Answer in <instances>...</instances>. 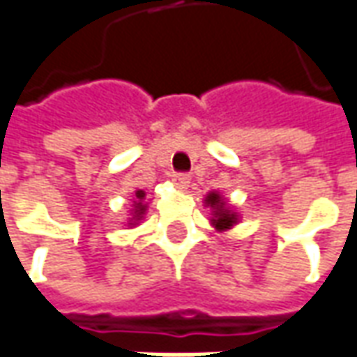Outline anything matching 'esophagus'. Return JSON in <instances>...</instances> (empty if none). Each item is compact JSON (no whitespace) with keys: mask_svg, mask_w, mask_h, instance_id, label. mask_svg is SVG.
Returning <instances> with one entry per match:
<instances>
[{"mask_svg":"<svg viewBox=\"0 0 357 357\" xmlns=\"http://www.w3.org/2000/svg\"><path fill=\"white\" fill-rule=\"evenodd\" d=\"M172 183L179 189V191H183V189L189 188V183H191V178H189L188 174H174L172 176Z\"/></svg>","mask_w":357,"mask_h":357,"instance_id":"34e87169","label":"esophagus"}]
</instances>
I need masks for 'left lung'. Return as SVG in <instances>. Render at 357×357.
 <instances>
[{
    "instance_id": "obj_1",
    "label": "left lung",
    "mask_w": 357,
    "mask_h": 357,
    "mask_svg": "<svg viewBox=\"0 0 357 357\" xmlns=\"http://www.w3.org/2000/svg\"><path fill=\"white\" fill-rule=\"evenodd\" d=\"M203 203H205V207L211 209L209 222L211 227H215V230L225 232L240 222V215L236 213V209L230 207L229 201L222 197L219 191H209L203 199Z\"/></svg>"
}]
</instances>
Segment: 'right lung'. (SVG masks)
I'll return each instance as SVG.
<instances>
[{
    "label": "right lung",
    "instance_id": "add662e5",
    "mask_svg": "<svg viewBox=\"0 0 357 357\" xmlns=\"http://www.w3.org/2000/svg\"><path fill=\"white\" fill-rule=\"evenodd\" d=\"M132 209H130V219L127 220V227H137L140 220L144 219V215H146L148 209V203H146V191H142V189H137L135 191V197H132V205H130Z\"/></svg>",
    "mask_w": 357,
    "mask_h": 357
}]
</instances>
